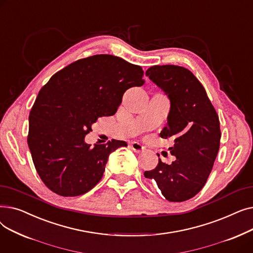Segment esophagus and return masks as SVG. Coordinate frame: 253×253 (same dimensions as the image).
I'll return each mask as SVG.
<instances>
[{
  "label": "esophagus",
  "instance_id": "esophagus-1",
  "mask_svg": "<svg viewBox=\"0 0 253 253\" xmlns=\"http://www.w3.org/2000/svg\"><path fill=\"white\" fill-rule=\"evenodd\" d=\"M130 148L133 150L135 153H141V152L144 151V148L142 147V145L140 143H138V142H135V141L132 142L130 144Z\"/></svg>",
  "mask_w": 253,
  "mask_h": 253
}]
</instances>
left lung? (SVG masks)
I'll use <instances>...</instances> for the list:
<instances>
[{"label": "left lung", "mask_w": 253, "mask_h": 253, "mask_svg": "<svg viewBox=\"0 0 253 253\" xmlns=\"http://www.w3.org/2000/svg\"><path fill=\"white\" fill-rule=\"evenodd\" d=\"M145 74L170 99L167 125L160 136L173 140L169 151L176 160L168 165L159 159L157 167L145 171L144 176L157 182L168 201H187L202 190L213 167L221 136L218 115L188 69L154 65Z\"/></svg>", "instance_id": "left-lung-1"}]
</instances>
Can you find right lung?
<instances>
[{
	"instance_id": "add662e5",
	"label": "right lung",
	"mask_w": 253,
	"mask_h": 253,
	"mask_svg": "<svg viewBox=\"0 0 253 253\" xmlns=\"http://www.w3.org/2000/svg\"><path fill=\"white\" fill-rule=\"evenodd\" d=\"M139 65L109 54L79 59L53 75L30 113L28 143L38 174L57 195L75 197L101 179L123 140L91 147L84 140L99 117L116 114L125 91L144 84Z\"/></svg>"
}]
</instances>
